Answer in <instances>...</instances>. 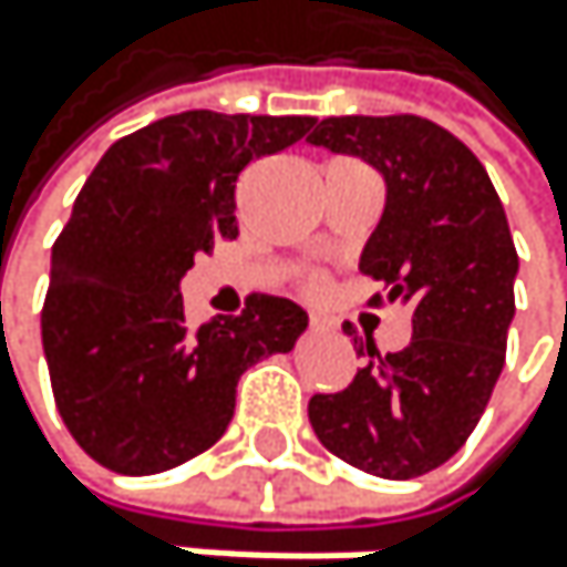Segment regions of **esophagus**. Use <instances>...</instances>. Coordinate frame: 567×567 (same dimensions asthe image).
<instances>
[{
  "mask_svg": "<svg viewBox=\"0 0 567 567\" xmlns=\"http://www.w3.org/2000/svg\"><path fill=\"white\" fill-rule=\"evenodd\" d=\"M309 326H312L316 333H326V330H330V319H326V316H312Z\"/></svg>",
  "mask_w": 567,
  "mask_h": 567,
  "instance_id": "1",
  "label": "esophagus"
}]
</instances>
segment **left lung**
<instances>
[{
    "label": "left lung",
    "instance_id": "left-lung-1",
    "mask_svg": "<svg viewBox=\"0 0 567 567\" xmlns=\"http://www.w3.org/2000/svg\"><path fill=\"white\" fill-rule=\"evenodd\" d=\"M309 145L381 173L384 214L360 271L411 309V343L388 357L367 343L350 388L312 394L309 425L370 476H425L463 449L504 370L517 278L504 204L473 152L419 115L322 118Z\"/></svg>",
    "mask_w": 567,
    "mask_h": 567
}]
</instances>
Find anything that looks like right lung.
I'll use <instances>...</instances> for the list:
<instances>
[{"label": "right lung", "mask_w": 567, "mask_h": 567, "mask_svg": "<svg viewBox=\"0 0 567 567\" xmlns=\"http://www.w3.org/2000/svg\"><path fill=\"white\" fill-rule=\"evenodd\" d=\"M312 125L179 112L118 138L87 176L53 245L40 326L60 419L104 470L152 476L210 449L245 370L306 333V309L278 296L189 330L179 281L237 237V173Z\"/></svg>", "instance_id": "right-lung-1"}]
</instances>
